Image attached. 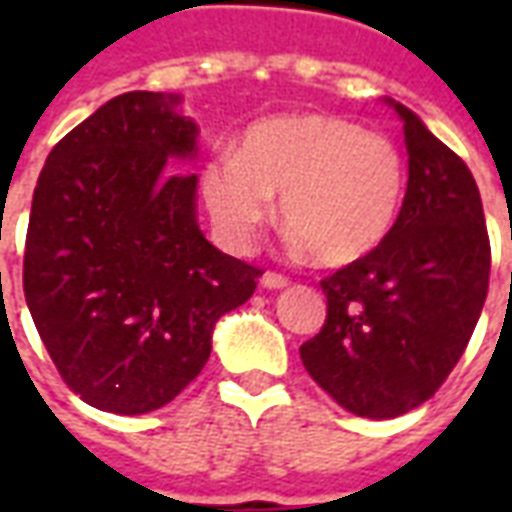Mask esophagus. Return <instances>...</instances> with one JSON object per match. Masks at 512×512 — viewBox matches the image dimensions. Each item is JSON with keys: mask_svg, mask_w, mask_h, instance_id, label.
I'll return each instance as SVG.
<instances>
[{"mask_svg": "<svg viewBox=\"0 0 512 512\" xmlns=\"http://www.w3.org/2000/svg\"><path fill=\"white\" fill-rule=\"evenodd\" d=\"M265 289H284L289 284L287 276H281V273H273V271H265L263 279H260Z\"/></svg>", "mask_w": 512, "mask_h": 512, "instance_id": "esophagus-1", "label": "esophagus"}]
</instances>
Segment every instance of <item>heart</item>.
<instances>
[{
	"instance_id": "b5f03b06",
	"label": "heart",
	"mask_w": 512,
	"mask_h": 512,
	"mask_svg": "<svg viewBox=\"0 0 512 512\" xmlns=\"http://www.w3.org/2000/svg\"><path fill=\"white\" fill-rule=\"evenodd\" d=\"M199 191L217 239L247 252L276 212L289 241L340 268L372 255L396 225L406 164L380 132L324 114H279L249 124L236 154L209 159Z\"/></svg>"
}]
</instances>
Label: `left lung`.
Here are the masks:
<instances>
[{"label": "left lung", "instance_id": "1", "mask_svg": "<svg viewBox=\"0 0 512 512\" xmlns=\"http://www.w3.org/2000/svg\"><path fill=\"white\" fill-rule=\"evenodd\" d=\"M404 122L409 183L372 255L321 281L327 321L300 358L342 409L393 420L425 404L468 348L489 289L492 249L468 164L420 116Z\"/></svg>", "mask_w": 512, "mask_h": 512}]
</instances>
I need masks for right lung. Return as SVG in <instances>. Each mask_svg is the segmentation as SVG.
Listing matches in <instances>:
<instances>
[{
    "mask_svg": "<svg viewBox=\"0 0 512 512\" xmlns=\"http://www.w3.org/2000/svg\"><path fill=\"white\" fill-rule=\"evenodd\" d=\"M180 95L124 92L52 148L36 180L23 292L60 377L100 412L162 409L199 377L220 316L260 268L196 220L199 127Z\"/></svg>",
    "mask_w": 512,
    "mask_h": 512,
    "instance_id": "obj_1",
    "label": "right lung"
}]
</instances>
